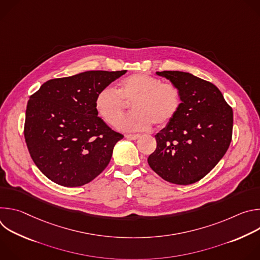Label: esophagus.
<instances>
[{
    "mask_svg": "<svg viewBox=\"0 0 260 260\" xmlns=\"http://www.w3.org/2000/svg\"><path fill=\"white\" fill-rule=\"evenodd\" d=\"M140 137L139 134H133V135H125V138L126 139H131V140H136Z\"/></svg>",
    "mask_w": 260,
    "mask_h": 260,
    "instance_id": "obj_1",
    "label": "esophagus"
}]
</instances>
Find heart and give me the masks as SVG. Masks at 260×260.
<instances>
[{
  "instance_id": "b5f03b06",
  "label": "heart",
  "mask_w": 260,
  "mask_h": 260,
  "mask_svg": "<svg viewBox=\"0 0 260 260\" xmlns=\"http://www.w3.org/2000/svg\"><path fill=\"white\" fill-rule=\"evenodd\" d=\"M127 103L133 104L134 113L123 119ZM182 98L179 88L147 74L136 73L122 79L118 91L104 87L94 101L98 115L104 122L126 132L146 131L153 123L157 127L168 125L177 116Z\"/></svg>"
}]
</instances>
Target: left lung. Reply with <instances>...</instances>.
Instances as JSON below:
<instances>
[{
  "label": "left lung",
  "instance_id": "left-lung-1",
  "mask_svg": "<svg viewBox=\"0 0 260 260\" xmlns=\"http://www.w3.org/2000/svg\"><path fill=\"white\" fill-rule=\"evenodd\" d=\"M156 74L179 88L182 104L173 121L155 135L156 149L148 164L170 183H196L228 151L233 137V109L213 83L192 74Z\"/></svg>",
  "mask_w": 260,
  "mask_h": 260
}]
</instances>
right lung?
<instances>
[{
	"instance_id": "add662e5",
	"label": "right lung",
	"mask_w": 260,
	"mask_h": 260,
	"mask_svg": "<svg viewBox=\"0 0 260 260\" xmlns=\"http://www.w3.org/2000/svg\"><path fill=\"white\" fill-rule=\"evenodd\" d=\"M122 71H87L48 80L29 96L24 139L29 155L52 182L77 187L98 177L123 136L110 128L94 108L101 89Z\"/></svg>"
}]
</instances>
